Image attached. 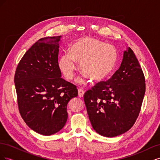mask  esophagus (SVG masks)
<instances>
[{
    "mask_svg": "<svg viewBox=\"0 0 160 160\" xmlns=\"http://www.w3.org/2000/svg\"><path fill=\"white\" fill-rule=\"evenodd\" d=\"M85 93V91L83 89H78V95L80 97V98H83Z\"/></svg>",
    "mask_w": 160,
    "mask_h": 160,
    "instance_id": "esophagus-1",
    "label": "esophagus"
}]
</instances>
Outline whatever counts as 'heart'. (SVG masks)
Segmentation results:
<instances>
[{
    "instance_id": "b5f03b06",
    "label": "heart",
    "mask_w": 160,
    "mask_h": 160,
    "mask_svg": "<svg viewBox=\"0 0 160 160\" xmlns=\"http://www.w3.org/2000/svg\"><path fill=\"white\" fill-rule=\"evenodd\" d=\"M77 62L81 70L94 81L105 79L113 71L118 61L115 47L95 38L84 37L70 46L69 53L60 56L58 65L66 79L74 77ZM81 83L82 80L77 81Z\"/></svg>"
}]
</instances>
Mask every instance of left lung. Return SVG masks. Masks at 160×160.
I'll return each mask as SVG.
<instances>
[{
  "label": "left lung",
  "instance_id": "left-lung-1",
  "mask_svg": "<svg viewBox=\"0 0 160 160\" xmlns=\"http://www.w3.org/2000/svg\"><path fill=\"white\" fill-rule=\"evenodd\" d=\"M146 91L145 77L130 47L123 52L119 69L108 81L97 83L84 95L92 127L99 135L113 138L132 128Z\"/></svg>",
  "mask_w": 160,
  "mask_h": 160
}]
</instances>
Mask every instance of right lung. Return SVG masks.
<instances>
[{"mask_svg":"<svg viewBox=\"0 0 160 160\" xmlns=\"http://www.w3.org/2000/svg\"><path fill=\"white\" fill-rule=\"evenodd\" d=\"M61 36L36 42L19 62L14 75L18 109L35 132L51 135L63 128L67 106L78 95L76 86L61 78L58 65Z\"/></svg>","mask_w":160,"mask_h":160,"instance_id":"obj_1","label":"right lung"}]
</instances>
